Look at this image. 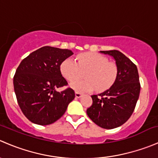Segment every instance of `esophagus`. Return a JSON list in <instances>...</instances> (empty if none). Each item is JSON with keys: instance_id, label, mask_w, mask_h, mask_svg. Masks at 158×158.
Wrapping results in <instances>:
<instances>
[{"instance_id": "obj_1", "label": "esophagus", "mask_w": 158, "mask_h": 158, "mask_svg": "<svg viewBox=\"0 0 158 158\" xmlns=\"http://www.w3.org/2000/svg\"><path fill=\"white\" fill-rule=\"evenodd\" d=\"M75 95H76V98H80V97L82 96V94H81L80 92H76V93H75Z\"/></svg>"}]
</instances>
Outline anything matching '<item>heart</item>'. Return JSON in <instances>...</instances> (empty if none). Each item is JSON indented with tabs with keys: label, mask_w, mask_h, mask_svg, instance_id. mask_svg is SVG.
<instances>
[{
	"label": "heart",
	"mask_w": 158,
	"mask_h": 158,
	"mask_svg": "<svg viewBox=\"0 0 158 158\" xmlns=\"http://www.w3.org/2000/svg\"><path fill=\"white\" fill-rule=\"evenodd\" d=\"M60 73L71 87L78 92L94 90L103 92L114 85L118 76L117 65L96 52H82L76 56V62L66 58L60 64ZM84 73L85 80H77Z\"/></svg>",
	"instance_id": "heart-1"
}]
</instances>
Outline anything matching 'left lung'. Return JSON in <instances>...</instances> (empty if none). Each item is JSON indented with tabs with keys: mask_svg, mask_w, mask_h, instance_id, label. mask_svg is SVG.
Returning <instances> with one entry per match:
<instances>
[{
	"mask_svg": "<svg viewBox=\"0 0 158 158\" xmlns=\"http://www.w3.org/2000/svg\"><path fill=\"white\" fill-rule=\"evenodd\" d=\"M111 56L118 67L114 85L99 95H92V105L87 109L91 120L99 127L112 129L128 120L139 97L141 85L137 66L118 50L101 51Z\"/></svg>",
	"mask_w": 158,
	"mask_h": 158,
	"instance_id": "1",
	"label": "left lung"
}]
</instances>
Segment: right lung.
I'll use <instances>...</instances> for the list:
<instances>
[{
  "instance_id": "obj_1",
  "label": "right lung",
  "mask_w": 158,
  "mask_h": 158,
  "mask_svg": "<svg viewBox=\"0 0 158 158\" xmlns=\"http://www.w3.org/2000/svg\"><path fill=\"white\" fill-rule=\"evenodd\" d=\"M73 54L67 49L43 47L23 59L17 67L14 76V92L22 112L33 123H54L74 99L73 89L56 90L68 85L60 67Z\"/></svg>"
}]
</instances>
